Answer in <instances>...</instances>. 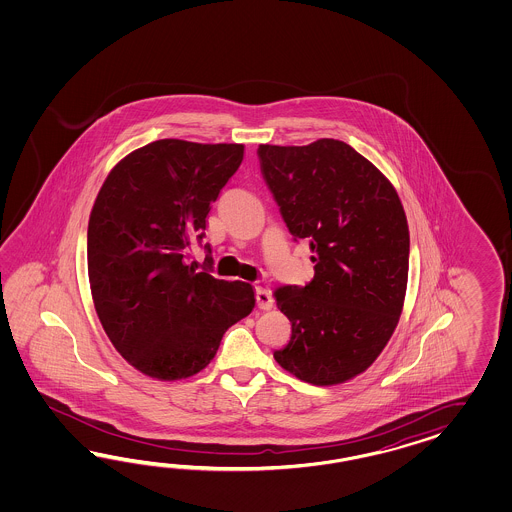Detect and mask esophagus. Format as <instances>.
I'll return each mask as SVG.
<instances>
[{"label": "esophagus", "mask_w": 512, "mask_h": 512, "mask_svg": "<svg viewBox=\"0 0 512 512\" xmlns=\"http://www.w3.org/2000/svg\"><path fill=\"white\" fill-rule=\"evenodd\" d=\"M255 298H257V306H259L261 310H270V308H274V298H272V293H270L268 289H264V287H257V291H255Z\"/></svg>", "instance_id": "obj_1"}]
</instances>
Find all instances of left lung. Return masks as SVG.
Listing matches in <instances>:
<instances>
[{
    "mask_svg": "<svg viewBox=\"0 0 512 512\" xmlns=\"http://www.w3.org/2000/svg\"><path fill=\"white\" fill-rule=\"evenodd\" d=\"M261 171L289 233L310 242L315 276L276 289L291 340L274 351L283 370L330 387L366 372L402 315L409 227L387 176L336 139L261 144Z\"/></svg>",
    "mask_w": 512,
    "mask_h": 512,
    "instance_id": "obj_1",
    "label": "left lung"
}]
</instances>
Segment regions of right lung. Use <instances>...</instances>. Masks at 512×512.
Returning <instances> with one entry per match:
<instances>
[{
  "mask_svg": "<svg viewBox=\"0 0 512 512\" xmlns=\"http://www.w3.org/2000/svg\"><path fill=\"white\" fill-rule=\"evenodd\" d=\"M242 159L244 144L155 140L125 155L93 202V306L116 351L148 377L201 372L225 330L255 308L249 283L210 274V255L208 268L189 263L193 238L202 240L210 206Z\"/></svg>",
  "mask_w": 512,
  "mask_h": 512,
  "instance_id": "obj_1",
  "label": "right lung"
}]
</instances>
